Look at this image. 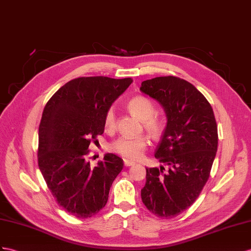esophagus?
I'll return each instance as SVG.
<instances>
[{
  "label": "esophagus",
  "instance_id": "obj_1",
  "mask_svg": "<svg viewBox=\"0 0 251 251\" xmlns=\"http://www.w3.org/2000/svg\"><path fill=\"white\" fill-rule=\"evenodd\" d=\"M124 165L125 166H132V165H134V162H132V161H130V160H124Z\"/></svg>",
  "mask_w": 251,
  "mask_h": 251
}]
</instances>
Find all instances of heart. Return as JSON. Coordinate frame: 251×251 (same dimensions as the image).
<instances>
[{"label": "heart", "instance_id": "1", "mask_svg": "<svg viewBox=\"0 0 251 251\" xmlns=\"http://www.w3.org/2000/svg\"><path fill=\"white\" fill-rule=\"evenodd\" d=\"M128 110L142 121L143 127L151 137L158 138L162 133L165 123L163 119L156 113L153 101L144 95L133 96L127 102ZM104 125L108 131L115 128V115L112 109H108L104 117ZM149 141L145 136L136 138L121 137L109 144V150L127 159H139L143 155Z\"/></svg>", "mask_w": 251, "mask_h": 251}]
</instances>
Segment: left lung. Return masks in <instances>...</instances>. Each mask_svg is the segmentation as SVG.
I'll return each mask as SVG.
<instances>
[{
    "label": "left lung",
    "mask_w": 251,
    "mask_h": 251,
    "mask_svg": "<svg viewBox=\"0 0 251 251\" xmlns=\"http://www.w3.org/2000/svg\"><path fill=\"white\" fill-rule=\"evenodd\" d=\"M140 90L157 100L168 117L155 152L168 170L146 169L141 197L151 213L169 220L191 207L208 181L217 151L216 120L202 93L179 77L144 80Z\"/></svg>",
    "instance_id": "left-lung-1"
}]
</instances>
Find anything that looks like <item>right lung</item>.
<instances>
[{"instance_id": "right-lung-1", "label": "right lung", "mask_w": 251, "mask_h": 251, "mask_svg": "<svg viewBox=\"0 0 251 251\" xmlns=\"http://www.w3.org/2000/svg\"><path fill=\"white\" fill-rule=\"evenodd\" d=\"M130 77H78L49 100L39 125L38 165L57 203L77 218L95 215L105 207L123 160L107 153L90 165L89 145L104 133V117L129 87Z\"/></svg>"}]
</instances>
